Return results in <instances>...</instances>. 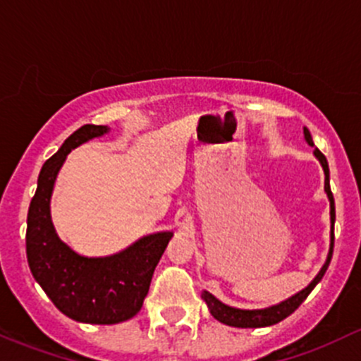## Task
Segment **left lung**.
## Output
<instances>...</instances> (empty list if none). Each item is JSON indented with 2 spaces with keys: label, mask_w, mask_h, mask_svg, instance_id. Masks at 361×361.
<instances>
[{
  "label": "left lung",
  "mask_w": 361,
  "mask_h": 361,
  "mask_svg": "<svg viewBox=\"0 0 361 361\" xmlns=\"http://www.w3.org/2000/svg\"><path fill=\"white\" fill-rule=\"evenodd\" d=\"M304 139L306 142L310 144L311 147H314L313 144V137H311L310 130L304 126ZM313 154L317 156V159L322 165L323 173H325V192H326V198L330 202V248H329V255H326V261L322 266V269L318 271L317 276L313 278L307 287H304L302 290L293 293L292 297L288 299L281 300V302L274 304V306L269 307H264V310H240V307H233L224 304L222 300H219L217 297L212 295L210 292L203 290L202 292V299L205 300L208 311L212 313L217 322L224 323V325L229 326H238V329H261V326H269L274 325V323L281 322L287 317H290L293 311L300 306V304L306 300V297L310 295L311 290L322 281L323 274H325L326 267H329L330 259H332V252H334V224H336V203H334V195L330 191V170H329V163H326V158L322 154V151L318 147H314Z\"/></svg>",
  "instance_id": "left-lung-1"
}]
</instances>
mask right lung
<instances>
[{"mask_svg": "<svg viewBox=\"0 0 361 361\" xmlns=\"http://www.w3.org/2000/svg\"><path fill=\"white\" fill-rule=\"evenodd\" d=\"M107 132V126L83 125L44 161L29 205L25 233L29 269L39 287L66 317L94 325L126 322L139 313L154 267L173 236L172 231L153 233L106 257L80 255L59 238L50 215L59 170L74 147Z\"/></svg>", "mask_w": 361, "mask_h": 361, "instance_id": "1", "label": "right lung"}]
</instances>
